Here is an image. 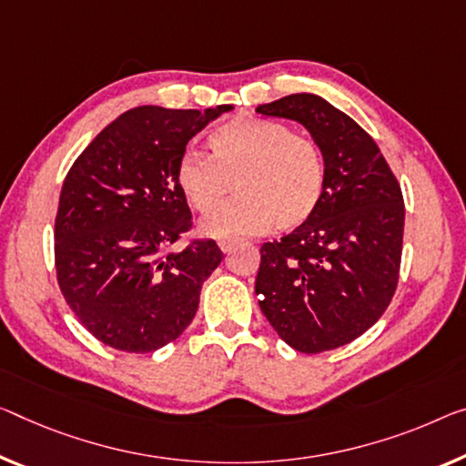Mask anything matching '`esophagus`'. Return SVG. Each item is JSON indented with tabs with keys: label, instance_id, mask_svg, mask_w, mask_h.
<instances>
[{
	"label": "esophagus",
	"instance_id": "obj_1",
	"mask_svg": "<svg viewBox=\"0 0 466 466\" xmlns=\"http://www.w3.org/2000/svg\"><path fill=\"white\" fill-rule=\"evenodd\" d=\"M235 246H238V241H235V239H220V241H218V248L223 249L225 254L231 252V249H233Z\"/></svg>",
	"mask_w": 466,
	"mask_h": 466
}]
</instances>
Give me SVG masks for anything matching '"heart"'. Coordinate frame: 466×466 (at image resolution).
Wrapping results in <instances>:
<instances>
[{
    "label": "heart",
    "mask_w": 466,
    "mask_h": 466,
    "mask_svg": "<svg viewBox=\"0 0 466 466\" xmlns=\"http://www.w3.org/2000/svg\"><path fill=\"white\" fill-rule=\"evenodd\" d=\"M210 158L185 152L175 183L189 206L211 214L233 188L242 196L206 218L202 231L227 239L273 227L279 233L310 223L325 196L327 168L319 143L277 120L235 116L206 139Z\"/></svg>",
    "instance_id": "heart-1"
}]
</instances>
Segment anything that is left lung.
I'll list each match as a JSON object with an SVG mask.
<instances>
[{
	"label": "left lung",
	"instance_id": "left-lung-1",
	"mask_svg": "<svg viewBox=\"0 0 466 466\" xmlns=\"http://www.w3.org/2000/svg\"><path fill=\"white\" fill-rule=\"evenodd\" d=\"M256 112L304 125L327 168L310 223L262 246L258 304L298 352L346 346L377 323L398 288L402 189L373 137L327 99L293 93Z\"/></svg>",
	"mask_w": 466,
	"mask_h": 466
}]
</instances>
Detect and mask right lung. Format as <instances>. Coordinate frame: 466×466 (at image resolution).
Instances as JSON below:
<instances>
[{
	"label": "right lung",
	"instance_id": "obj_1",
	"mask_svg": "<svg viewBox=\"0 0 466 466\" xmlns=\"http://www.w3.org/2000/svg\"><path fill=\"white\" fill-rule=\"evenodd\" d=\"M228 110L139 106L106 127L64 178L56 275L70 310L106 346L154 352L196 317L223 252L212 239L167 252L191 228L175 168L193 135Z\"/></svg>",
	"mask_w": 466,
	"mask_h": 466
}]
</instances>
